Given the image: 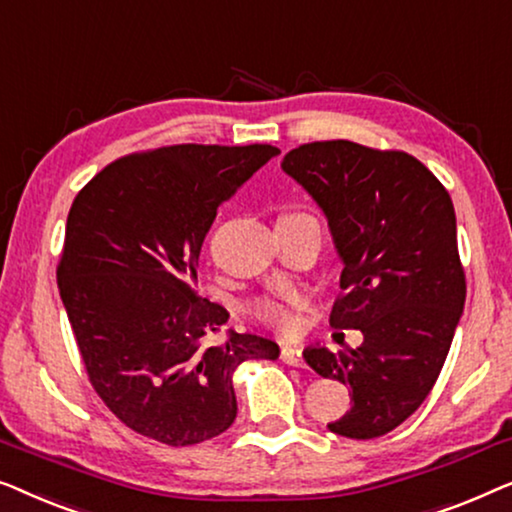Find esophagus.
Here are the masks:
<instances>
[{"label": "esophagus", "instance_id": "1", "mask_svg": "<svg viewBox=\"0 0 512 512\" xmlns=\"http://www.w3.org/2000/svg\"><path fill=\"white\" fill-rule=\"evenodd\" d=\"M280 359L290 366H304V352H301V348H292V345L280 348Z\"/></svg>", "mask_w": 512, "mask_h": 512}]
</instances>
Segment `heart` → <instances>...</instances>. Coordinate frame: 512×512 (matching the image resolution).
<instances>
[{"instance_id": "1", "label": "heart", "mask_w": 512, "mask_h": 512, "mask_svg": "<svg viewBox=\"0 0 512 512\" xmlns=\"http://www.w3.org/2000/svg\"><path fill=\"white\" fill-rule=\"evenodd\" d=\"M301 311H304V299L299 294H285L280 299H262L255 304V315L264 325L292 334L297 331L301 322Z\"/></svg>"}]
</instances>
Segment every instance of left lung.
Segmentation results:
<instances>
[{
  "mask_svg": "<svg viewBox=\"0 0 512 512\" xmlns=\"http://www.w3.org/2000/svg\"><path fill=\"white\" fill-rule=\"evenodd\" d=\"M280 167L327 215L343 262L329 325L364 334L357 350H304L315 373L352 390L348 413L327 427L357 441L383 436L427 399L462 318L455 206L401 150L315 141L290 150Z\"/></svg>",
  "mask_w": 512,
  "mask_h": 512,
  "instance_id": "8db88e82",
  "label": "left lung"
}]
</instances>
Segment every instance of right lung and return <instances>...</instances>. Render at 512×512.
Instances as JSON below:
<instances>
[{
  "label": "right lung",
  "mask_w": 512,
  "mask_h": 512,
  "mask_svg": "<svg viewBox=\"0 0 512 512\" xmlns=\"http://www.w3.org/2000/svg\"><path fill=\"white\" fill-rule=\"evenodd\" d=\"M280 150L155 148L120 157L76 194L57 287L95 392L136 434L204 443L232 427L234 371L278 359L271 338L229 331V313L201 299L197 266L215 213Z\"/></svg>",
  "instance_id": "1"
}]
</instances>
